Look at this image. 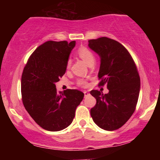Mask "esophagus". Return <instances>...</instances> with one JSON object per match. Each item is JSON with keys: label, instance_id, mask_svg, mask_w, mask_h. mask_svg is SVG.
Here are the masks:
<instances>
[{"label": "esophagus", "instance_id": "34e87169", "mask_svg": "<svg viewBox=\"0 0 160 160\" xmlns=\"http://www.w3.org/2000/svg\"><path fill=\"white\" fill-rule=\"evenodd\" d=\"M83 93H84V95H85V96H86V95H89V92H88L87 91H83Z\"/></svg>", "mask_w": 160, "mask_h": 160}]
</instances>
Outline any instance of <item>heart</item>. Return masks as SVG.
I'll return each mask as SVG.
<instances>
[{
	"instance_id": "1",
	"label": "heart",
	"mask_w": 160,
	"mask_h": 160,
	"mask_svg": "<svg viewBox=\"0 0 160 160\" xmlns=\"http://www.w3.org/2000/svg\"><path fill=\"white\" fill-rule=\"evenodd\" d=\"M77 54L78 56L81 58L82 60H83L87 65L89 66L92 65L93 63L95 62V54L93 52L92 50H91L90 49L88 48L87 47L85 46H82V47H79L77 50ZM71 66V60L68 59L67 61V64H66V68L67 69H69ZM78 86H86L87 85V82L85 80L83 79H78V81H77Z\"/></svg>"
}]
</instances>
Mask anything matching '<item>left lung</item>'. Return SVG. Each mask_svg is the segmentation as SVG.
Returning <instances> with one entry per match:
<instances>
[{
  "label": "left lung",
  "instance_id": "obj_1",
  "mask_svg": "<svg viewBox=\"0 0 160 160\" xmlns=\"http://www.w3.org/2000/svg\"><path fill=\"white\" fill-rule=\"evenodd\" d=\"M89 47L101 57L98 86L107 84L109 92L92 90L96 104L90 114L97 126L108 131L122 127L135 111L140 77L128 51L120 43L102 37L89 40Z\"/></svg>",
  "mask_w": 160,
  "mask_h": 160
}]
</instances>
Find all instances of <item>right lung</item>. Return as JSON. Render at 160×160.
I'll list each match as a JSON object with an SVG mask.
<instances>
[{"label":"right lung","instance_id":"obj_1","mask_svg":"<svg viewBox=\"0 0 160 160\" xmlns=\"http://www.w3.org/2000/svg\"><path fill=\"white\" fill-rule=\"evenodd\" d=\"M76 42L49 40L33 52L23 69L22 100L28 113L41 128L61 131L71 124L84 94L77 89L57 92L56 83L65 74Z\"/></svg>","mask_w":160,"mask_h":160}]
</instances>
